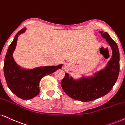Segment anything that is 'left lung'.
Here are the masks:
<instances>
[{"label": "left lung", "mask_w": 125, "mask_h": 125, "mask_svg": "<svg viewBox=\"0 0 125 125\" xmlns=\"http://www.w3.org/2000/svg\"><path fill=\"white\" fill-rule=\"evenodd\" d=\"M111 46L112 56L106 68L94 74L93 77L74 80L67 73L61 81L62 89L69 97L83 102L103 97L111 91L118 79L119 73V52L116 43L106 32L100 31Z\"/></svg>", "instance_id": "obj_1"}]
</instances>
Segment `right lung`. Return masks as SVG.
<instances>
[{
  "instance_id": "right-lung-1",
  "label": "right lung",
  "mask_w": 125,
  "mask_h": 125,
  "mask_svg": "<svg viewBox=\"0 0 125 125\" xmlns=\"http://www.w3.org/2000/svg\"><path fill=\"white\" fill-rule=\"evenodd\" d=\"M26 28H22L15 36L7 49L4 63V74L7 86L17 97L22 100L33 98L40 93L39 83L42 78L61 69L62 64L57 66L38 67L32 70L20 68L13 58L16 46L18 36L24 32Z\"/></svg>"
}]
</instances>
